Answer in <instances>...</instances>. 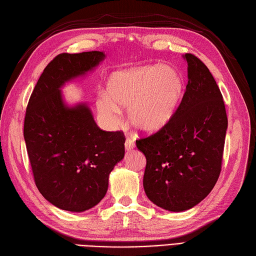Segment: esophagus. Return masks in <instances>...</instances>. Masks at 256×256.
Returning a JSON list of instances; mask_svg holds the SVG:
<instances>
[{"instance_id": "esophagus-1", "label": "esophagus", "mask_w": 256, "mask_h": 256, "mask_svg": "<svg viewBox=\"0 0 256 256\" xmlns=\"http://www.w3.org/2000/svg\"><path fill=\"white\" fill-rule=\"evenodd\" d=\"M124 146H125V150L128 152V150H131L134 148L135 144H134V142H133V140H132L131 138H128L126 140H125Z\"/></svg>"}]
</instances>
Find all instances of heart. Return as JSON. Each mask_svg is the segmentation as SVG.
Masks as SVG:
<instances>
[{"label":"heart","instance_id":"obj_1","mask_svg":"<svg viewBox=\"0 0 256 256\" xmlns=\"http://www.w3.org/2000/svg\"><path fill=\"white\" fill-rule=\"evenodd\" d=\"M182 78L167 64H145L113 72L106 92L96 98V106L108 125H116L120 108H128L131 126L140 134L160 131L170 122L182 96Z\"/></svg>","mask_w":256,"mask_h":256}]
</instances>
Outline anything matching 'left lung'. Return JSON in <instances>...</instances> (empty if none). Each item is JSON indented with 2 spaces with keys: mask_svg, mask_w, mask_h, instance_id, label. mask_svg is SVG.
I'll return each instance as SVG.
<instances>
[{
  "mask_svg": "<svg viewBox=\"0 0 256 256\" xmlns=\"http://www.w3.org/2000/svg\"><path fill=\"white\" fill-rule=\"evenodd\" d=\"M182 57L188 84L180 104L164 128L136 140L146 157V196L172 212L192 209L214 187L228 128L224 98L209 69L192 54Z\"/></svg>",
  "mask_w": 256,
  "mask_h": 256,
  "instance_id": "1",
  "label": "left lung"
}]
</instances>
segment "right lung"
Wrapping results in <instances>:
<instances>
[{"label":"right lung","instance_id":"1","mask_svg":"<svg viewBox=\"0 0 256 256\" xmlns=\"http://www.w3.org/2000/svg\"><path fill=\"white\" fill-rule=\"evenodd\" d=\"M104 59L98 50L58 55L40 74L26 108L24 140L35 184L47 201L66 211L99 204L124 157L123 133L102 131L86 102L68 104L62 92Z\"/></svg>","mask_w":256,"mask_h":256}]
</instances>
